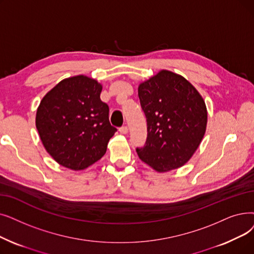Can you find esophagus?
Instances as JSON below:
<instances>
[{"label": "esophagus", "mask_w": 254, "mask_h": 254, "mask_svg": "<svg viewBox=\"0 0 254 254\" xmlns=\"http://www.w3.org/2000/svg\"><path fill=\"white\" fill-rule=\"evenodd\" d=\"M127 130H128V128H127V126H123L121 127H119V131H120L121 134H124V135H126L127 133Z\"/></svg>", "instance_id": "esophagus-1"}]
</instances>
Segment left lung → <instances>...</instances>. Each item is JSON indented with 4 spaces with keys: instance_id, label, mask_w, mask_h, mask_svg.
<instances>
[{
    "instance_id": "1",
    "label": "left lung",
    "mask_w": 254,
    "mask_h": 254,
    "mask_svg": "<svg viewBox=\"0 0 254 254\" xmlns=\"http://www.w3.org/2000/svg\"><path fill=\"white\" fill-rule=\"evenodd\" d=\"M138 95L147 121L145 145L136 149L140 160L158 172L182 167L205 133L202 96L184 76L165 69L141 83Z\"/></svg>"
}]
</instances>
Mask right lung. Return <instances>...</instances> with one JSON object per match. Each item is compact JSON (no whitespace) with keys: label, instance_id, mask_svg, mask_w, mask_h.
I'll use <instances>...</instances> for the list:
<instances>
[{"label":"right lung","instance_id":"1","mask_svg":"<svg viewBox=\"0 0 254 254\" xmlns=\"http://www.w3.org/2000/svg\"><path fill=\"white\" fill-rule=\"evenodd\" d=\"M103 86L83 74L64 79L50 90L36 112L40 140L52 158L71 170H83L103 158L116 127L101 101Z\"/></svg>","mask_w":254,"mask_h":254}]
</instances>
